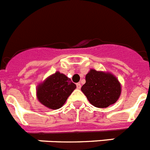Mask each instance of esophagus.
<instances>
[{"mask_svg":"<svg viewBox=\"0 0 150 150\" xmlns=\"http://www.w3.org/2000/svg\"><path fill=\"white\" fill-rule=\"evenodd\" d=\"M76 87H77V88H78V89H80L81 87V85L80 83H77V84H76Z\"/></svg>","mask_w":150,"mask_h":150,"instance_id":"esophagus-1","label":"esophagus"}]
</instances>
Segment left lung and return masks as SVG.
<instances>
[{
  "instance_id": "1",
  "label": "left lung",
  "mask_w": 150,
  "mask_h": 150,
  "mask_svg": "<svg viewBox=\"0 0 150 150\" xmlns=\"http://www.w3.org/2000/svg\"><path fill=\"white\" fill-rule=\"evenodd\" d=\"M85 80L81 91L95 107H108L120 97L121 84L112 74L91 69L86 75Z\"/></svg>"
}]
</instances>
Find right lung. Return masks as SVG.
<instances>
[{
    "instance_id": "obj_1",
    "label": "right lung",
    "mask_w": 150,
    "mask_h": 150,
    "mask_svg": "<svg viewBox=\"0 0 150 150\" xmlns=\"http://www.w3.org/2000/svg\"><path fill=\"white\" fill-rule=\"evenodd\" d=\"M76 85L64 74L57 71L37 87V98L44 106L58 109L66 103Z\"/></svg>"
}]
</instances>
